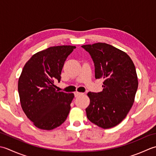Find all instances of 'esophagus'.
Instances as JSON below:
<instances>
[{
    "label": "esophagus",
    "mask_w": 156,
    "mask_h": 156,
    "mask_svg": "<svg viewBox=\"0 0 156 156\" xmlns=\"http://www.w3.org/2000/svg\"><path fill=\"white\" fill-rule=\"evenodd\" d=\"M74 94H75V97H77V96H81V95H83V94L81 93V92L75 91V93H74Z\"/></svg>",
    "instance_id": "1"
}]
</instances>
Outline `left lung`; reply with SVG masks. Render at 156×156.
Returning a JSON list of instances; mask_svg holds the SVG:
<instances>
[{
    "mask_svg": "<svg viewBox=\"0 0 156 156\" xmlns=\"http://www.w3.org/2000/svg\"><path fill=\"white\" fill-rule=\"evenodd\" d=\"M95 66V77L103 79V91L89 92L85 110L90 121L103 129L116 126L125 118L134 102L138 87L135 66L129 56L106 43L81 46Z\"/></svg>",
    "mask_w": 156,
    "mask_h": 156,
    "instance_id": "left-lung-1",
    "label": "left lung"
}]
</instances>
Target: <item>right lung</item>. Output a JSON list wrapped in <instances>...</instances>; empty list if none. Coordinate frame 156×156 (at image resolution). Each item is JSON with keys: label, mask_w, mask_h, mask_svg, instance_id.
Returning a JSON list of instances; mask_svg holds the SVG:
<instances>
[{"label": "right lung", "mask_w": 156, "mask_h": 156, "mask_svg": "<svg viewBox=\"0 0 156 156\" xmlns=\"http://www.w3.org/2000/svg\"><path fill=\"white\" fill-rule=\"evenodd\" d=\"M75 48L50 47L35 54L24 66L18 81L21 105L37 128L54 129L67 118L74 94L56 90L54 81H60L64 63Z\"/></svg>", "instance_id": "1"}]
</instances>
